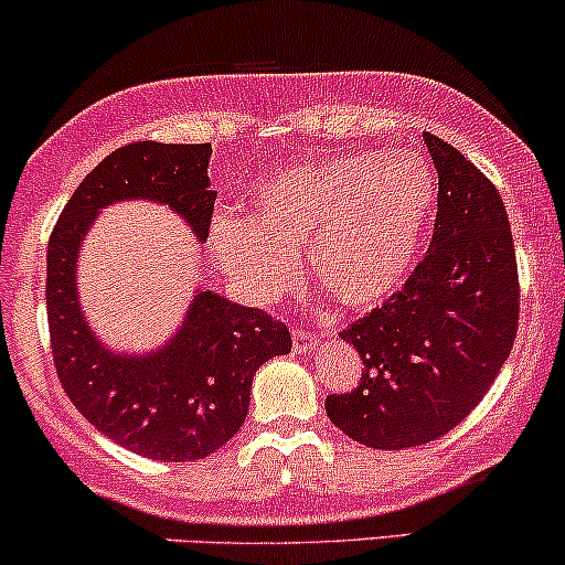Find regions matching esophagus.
Segmentation results:
<instances>
[{
  "label": "esophagus",
  "mask_w": 565,
  "mask_h": 565,
  "mask_svg": "<svg viewBox=\"0 0 565 565\" xmlns=\"http://www.w3.org/2000/svg\"><path fill=\"white\" fill-rule=\"evenodd\" d=\"M320 344V335L312 331H303V328H296L294 331V350L299 354L312 352V347Z\"/></svg>",
  "instance_id": "34e87169"
}]
</instances>
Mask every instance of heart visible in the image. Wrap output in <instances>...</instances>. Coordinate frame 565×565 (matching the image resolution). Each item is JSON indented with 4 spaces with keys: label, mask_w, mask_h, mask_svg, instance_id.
<instances>
[{
    "label": "heart",
    "mask_w": 565,
    "mask_h": 565,
    "mask_svg": "<svg viewBox=\"0 0 565 565\" xmlns=\"http://www.w3.org/2000/svg\"><path fill=\"white\" fill-rule=\"evenodd\" d=\"M435 202V170L414 151L333 157L266 179L248 218L215 215L211 250L239 294L266 301L294 282V253L307 248L335 303L371 309L408 280Z\"/></svg>",
    "instance_id": "heart-1"
}]
</instances>
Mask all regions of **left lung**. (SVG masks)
<instances>
[{"instance_id":"left-lung-1","label":"left lung","mask_w":565,"mask_h":565,"mask_svg":"<svg viewBox=\"0 0 565 565\" xmlns=\"http://www.w3.org/2000/svg\"><path fill=\"white\" fill-rule=\"evenodd\" d=\"M437 170L427 256L384 307L341 339L363 358L360 384L328 395V419L382 451L437 440L483 401L518 335V264L493 183L443 138L424 132Z\"/></svg>"}]
</instances>
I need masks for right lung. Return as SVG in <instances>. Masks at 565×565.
<instances>
[{
  "label": "right lung",
  "instance_id": "add662e5",
  "mask_svg": "<svg viewBox=\"0 0 565 565\" xmlns=\"http://www.w3.org/2000/svg\"><path fill=\"white\" fill-rule=\"evenodd\" d=\"M211 143L138 141L111 151L63 207L47 245V322L58 379L98 433L157 461L205 459L243 427L253 376L290 352V333L264 309L200 288L179 331L157 350L114 352L79 303L82 239L104 207L149 200L168 205L205 243L213 200Z\"/></svg>",
  "mask_w": 565,
  "mask_h": 565
}]
</instances>
